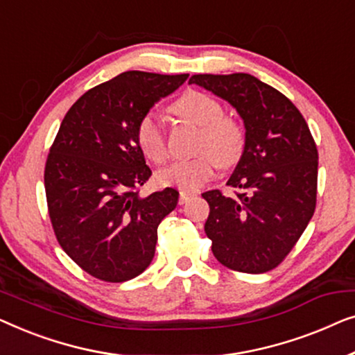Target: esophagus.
<instances>
[{
	"mask_svg": "<svg viewBox=\"0 0 355 355\" xmlns=\"http://www.w3.org/2000/svg\"><path fill=\"white\" fill-rule=\"evenodd\" d=\"M193 196H194V193H191V191H180V199H178V202H180V204L188 202L189 199H191Z\"/></svg>",
	"mask_w": 355,
	"mask_h": 355,
	"instance_id": "34e87169",
	"label": "esophagus"
}]
</instances>
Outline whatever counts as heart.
<instances>
[{
	"label": "heart",
	"mask_w": 355,
	"mask_h": 355,
	"mask_svg": "<svg viewBox=\"0 0 355 355\" xmlns=\"http://www.w3.org/2000/svg\"><path fill=\"white\" fill-rule=\"evenodd\" d=\"M171 111L183 121L201 127L194 151L196 157L177 161L157 172V182L183 189H198L216 175L218 166L228 167L244 151V128L236 119L223 116L222 104L216 98L196 89H188L172 103ZM137 144L154 164L167 161L168 149L164 130L153 112L139 119L135 130Z\"/></svg>",
	"instance_id": "heart-1"
}]
</instances>
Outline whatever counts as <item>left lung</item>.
I'll use <instances>...</instances> for the list:
<instances>
[{
    "label": "left lung",
    "instance_id": "left-lung-1",
    "mask_svg": "<svg viewBox=\"0 0 355 355\" xmlns=\"http://www.w3.org/2000/svg\"><path fill=\"white\" fill-rule=\"evenodd\" d=\"M189 83L209 89L236 109L246 143L227 182L236 198L202 193L214 256L222 266L263 273L283 262L315 211L318 153L299 109L270 85L249 73H199Z\"/></svg>",
    "mask_w": 355,
    "mask_h": 355
}]
</instances>
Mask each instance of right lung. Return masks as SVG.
Here are the masks:
<instances>
[{
	"instance_id": "obj_1",
	"label": "right lung",
	"mask_w": 355,
	"mask_h": 355,
	"mask_svg": "<svg viewBox=\"0 0 355 355\" xmlns=\"http://www.w3.org/2000/svg\"><path fill=\"white\" fill-rule=\"evenodd\" d=\"M187 78L123 72L80 96L59 127L44 167L49 218L64 252L94 278L127 282L153 261L157 227L175 209L178 191L139 196L153 172L135 130Z\"/></svg>"
}]
</instances>
